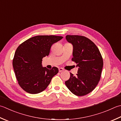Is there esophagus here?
Wrapping results in <instances>:
<instances>
[{
	"mask_svg": "<svg viewBox=\"0 0 121 121\" xmlns=\"http://www.w3.org/2000/svg\"><path fill=\"white\" fill-rule=\"evenodd\" d=\"M64 70V69L63 68H60L59 69V71L60 72H62V71H63Z\"/></svg>",
	"mask_w": 121,
	"mask_h": 121,
	"instance_id": "34e87169",
	"label": "esophagus"
}]
</instances>
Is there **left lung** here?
Here are the masks:
<instances>
[{"label":"left lung","instance_id":"8db88e82","mask_svg":"<svg viewBox=\"0 0 121 121\" xmlns=\"http://www.w3.org/2000/svg\"><path fill=\"white\" fill-rule=\"evenodd\" d=\"M65 38L73 46V61L78 67V74L70 73V79L65 82L72 93L83 96L90 93L100 81L103 61L98 47L86 37L67 35Z\"/></svg>","mask_w":121,"mask_h":121}]
</instances>
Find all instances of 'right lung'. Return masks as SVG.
<instances>
[{
	"mask_svg": "<svg viewBox=\"0 0 121 121\" xmlns=\"http://www.w3.org/2000/svg\"><path fill=\"white\" fill-rule=\"evenodd\" d=\"M63 38L56 35H37L28 39L15 52L13 65L18 84L23 90L37 94L46 89L59 72L56 67L48 69L42 65L53 43Z\"/></svg>",
	"mask_w": 121,
	"mask_h": 121,
	"instance_id": "1",
	"label": "right lung"
}]
</instances>
